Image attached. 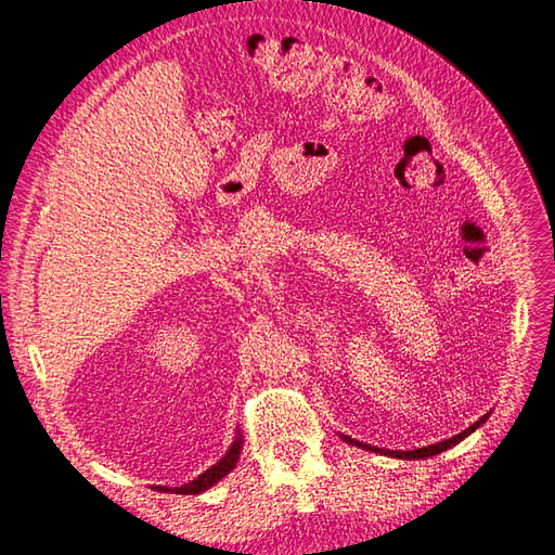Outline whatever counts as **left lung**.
<instances>
[{"label":"left lung","mask_w":555,"mask_h":555,"mask_svg":"<svg viewBox=\"0 0 555 555\" xmlns=\"http://www.w3.org/2000/svg\"><path fill=\"white\" fill-rule=\"evenodd\" d=\"M486 418H489V414H483L479 422H475L473 426L469 428H465L463 433H459V435H453V438H449V440H442V442H438V444H428V447H422V449H412V451H391V449H377V447H371V444H363V442H359V440H351V438H347V435H343V440L345 442H349V444H354V447H359V449H365V451H375V453H384V456H393V459H408V461H412V459H430V456H438V453H442V451H447V449H451V447H456L461 440H465L469 433H475Z\"/></svg>","instance_id":"8db88e82"}]
</instances>
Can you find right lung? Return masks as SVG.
<instances>
[{
  "instance_id": "1",
  "label": "right lung",
  "mask_w": 555,
  "mask_h": 555,
  "mask_svg": "<svg viewBox=\"0 0 555 555\" xmlns=\"http://www.w3.org/2000/svg\"><path fill=\"white\" fill-rule=\"evenodd\" d=\"M241 449H243V438H241V430H238V438L233 440L229 451L215 465H210L204 475H198L196 479H192L190 483H184V486H176V489H169V486H153V489L159 491V493H180V495L204 493V491L210 489V486H215L217 481H220L222 477H227L233 467H236L238 456H241Z\"/></svg>"
}]
</instances>
